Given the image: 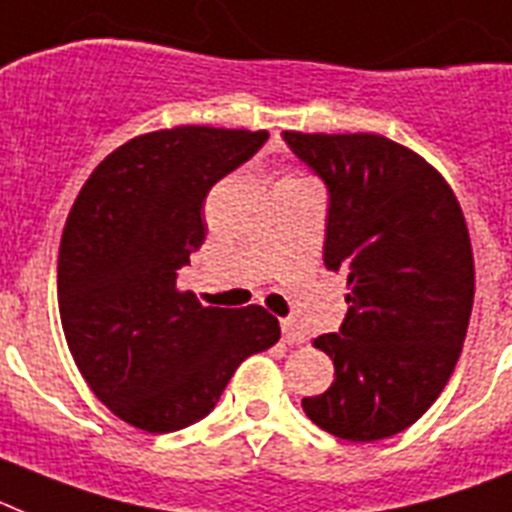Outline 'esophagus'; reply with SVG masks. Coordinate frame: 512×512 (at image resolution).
Here are the masks:
<instances>
[{"instance_id":"esophagus-1","label":"esophagus","mask_w":512,"mask_h":512,"mask_svg":"<svg viewBox=\"0 0 512 512\" xmlns=\"http://www.w3.org/2000/svg\"><path fill=\"white\" fill-rule=\"evenodd\" d=\"M281 330H283V341L286 343H304L307 341V333L296 320H281Z\"/></svg>"}]
</instances>
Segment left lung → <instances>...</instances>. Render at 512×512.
<instances>
[{
  "label": "left lung",
  "mask_w": 512,
  "mask_h": 512,
  "mask_svg": "<svg viewBox=\"0 0 512 512\" xmlns=\"http://www.w3.org/2000/svg\"><path fill=\"white\" fill-rule=\"evenodd\" d=\"M328 190L322 260L349 276L346 320L315 338L336 380L304 414L351 442L419 419L453 375L474 307L461 205L422 156L382 135L283 132Z\"/></svg>",
  "instance_id": "8db88e82"
}]
</instances>
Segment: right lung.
Masks as SVG:
<instances>
[{"label":"right lung","instance_id":"add662e5","mask_svg":"<svg viewBox=\"0 0 512 512\" xmlns=\"http://www.w3.org/2000/svg\"><path fill=\"white\" fill-rule=\"evenodd\" d=\"M268 132L174 127L124 143L77 195L57 265L59 315L80 375L119 419L176 432L216 409L236 367L281 338L263 307H203L176 289L203 247L210 187Z\"/></svg>","mask_w":512,"mask_h":512}]
</instances>
